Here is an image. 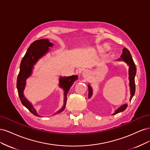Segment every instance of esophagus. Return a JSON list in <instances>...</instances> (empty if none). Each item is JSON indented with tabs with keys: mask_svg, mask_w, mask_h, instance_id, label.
Instances as JSON below:
<instances>
[{
	"mask_svg": "<svg viewBox=\"0 0 150 150\" xmlns=\"http://www.w3.org/2000/svg\"><path fill=\"white\" fill-rule=\"evenodd\" d=\"M89 71H87V70H84V71H83L82 72V74H83V76L84 77V78H86V77H88V76L89 75Z\"/></svg>",
	"mask_w": 150,
	"mask_h": 150,
	"instance_id": "esophagus-1",
	"label": "esophagus"
}]
</instances>
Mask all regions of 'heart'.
<instances>
[{
	"label": "heart",
	"instance_id": "obj_1",
	"mask_svg": "<svg viewBox=\"0 0 150 150\" xmlns=\"http://www.w3.org/2000/svg\"><path fill=\"white\" fill-rule=\"evenodd\" d=\"M108 46H107V45L106 44H105V45H104V46H103V47H101V49H102V50H105V49H108Z\"/></svg>",
	"mask_w": 150,
	"mask_h": 150
}]
</instances>
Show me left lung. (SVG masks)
<instances>
[{"label":"left lung","instance_id":"obj_1","mask_svg":"<svg viewBox=\"0 0 150 150\" xmlns=\"http://www.w3.org/2000/svg\"><path fill=\"white\" fill-rule=\"evenodd\" d=\"M120 61H124L125 62H126L128 65L129 66V87H130V91H131V97H130V101L131 99L133 98L134 93H135V82H134V77L137 73V68H136V66L133 60V58L131 56V54L129 51V50L127 48H124L122 50V54L121 56V58L118 59ZM88 86V91H89V98L91 97L93 94V90L92 88L89 85ZM127 106L126 104H123V105L120 107L117 110H116V111L113 113L112 115L117 114L120 112H122L125 111Z\"/></svg>","mask_w":150,"mask_h":150}]
</instances>
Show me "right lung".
Segmentation results:
<instances>
[{"label":"right lung","instance_id":"1","mask_svg":"<svg viewBox=\"0 0 150 150\" xmlns=\"http://www.w3.org/2000/svg\"><path fill=\"white\" fill-rule=\"evenodd\" d=\"M53 44L47 39H42L35 40L30 44L25 56L22 58L20 65V71L17 76V88L21 101L23 105L28 109L30 112L35 116H39L32 104L27 99L24 95V89L25 86V81L31 75L34 64L40 57L44 56L49 51V47ZM78 79V76L69 77H61L59 79V86L64 91V105L54 115L59 114L64 110L67 101V94L74 81Z\"/></svg>","mask_w":150,"mask_h":150}]
</instances>
